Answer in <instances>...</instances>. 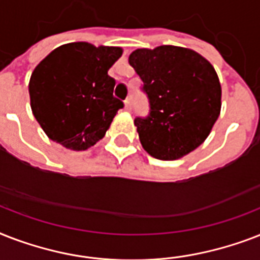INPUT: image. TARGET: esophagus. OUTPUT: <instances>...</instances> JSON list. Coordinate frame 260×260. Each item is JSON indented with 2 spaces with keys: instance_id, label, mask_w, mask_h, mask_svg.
<instances>
[{
  "instance_id": "esophagus-1",
  "label": "esophagus",
  "mask_w": 260,
  "mask_h": 260,
  "mask_svg": "<svg viewBox=\"0 0 260 260\" xmlns=\"http://www.w3.org/2000/svg\"><path fill=\"white\" fill-rule=\"evenodd\" d=\"M124 104H125V109L129 112V110L132 109V101H131V98H126L125 101H124Z\"/></svg>"
}]
</instances>
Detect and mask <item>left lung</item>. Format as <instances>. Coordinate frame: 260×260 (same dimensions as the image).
Segmentation results:
<instances>
[{
  "label": "left lung",
  "mask_w": 260,
  "mask_h": 260,
  "mask_svg": "<svg viewBox=\"0 0 260 260\" xmlns=\"http://www.w3.org/2000/svg\"><path fill=\"white\" fill-rule=\"evenodd\" d=\"M129 64L143 81L150 104L146 117L135 118L143 148L156 159L174 160L208 138L221 109L218 77L201 55L189 48H139Z\"/></svg>",
  "instance_id": "8db88e82"
}]
</instances>
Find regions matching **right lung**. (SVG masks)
<instances>
[{"instance_id":"obj_1","label":"right lung","mask_w":260,"mask_h":260,"mask_svg":"<svg viewBox=\"0 0 260 260\" xmlns=\"http://www.w3.org/2000/svg\"><path fill=\"white\" fill-rule=\"evenodd\" d=\"M118 47L70 43L58 47L30 75V108L47 136L66 148L87 150L105 136L122 101L108 75Z\"/></svg>"}]
</instances>
